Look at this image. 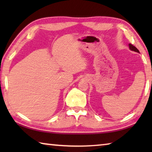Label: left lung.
Masks as SVG:
<instances>
[{
    "instance_id": "obj_1",
    "label": "left lung",
    "mask_w": 152,
    "mask_h": 152,
    "mask_svg": "<svg viewBox=\"0 0 152 152\" xmlns=\"http://www.w3.org/2000/svg\"><path fill=\"white\" fill-rule=\"evenodd\" d=\"M129 48L130 50L134 51H135V52H137V53H140V51H139V50H137V49L136 48L135 46H133L132 44H131V43H129Z\"/></svg>"
}]
</instances>
